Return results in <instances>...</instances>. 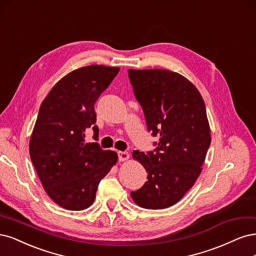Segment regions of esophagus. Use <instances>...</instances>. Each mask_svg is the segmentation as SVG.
Returning <instances> with one entry per match:
<instances>
[{"instance_id":"esophagus-1","label":"esophagus","mask_w":256,"mask_h":256,"mask_svg":"<svg viewBox=\"0 0 256 256\" xmlns=\"http://www.w3.org/2000/svg\"><path fill=\"white\" fill-rule=\"evenodd\" d=\"M128 158H130V155H128V152H126V151H119L118 152V160H119V162H124V160H128Z\"/></svg>"}]
</instances>
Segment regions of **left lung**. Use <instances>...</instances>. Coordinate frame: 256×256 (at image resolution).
Instances as JSON below:
<instances>
[{
	"label": "left lung",
	"instance_id": "1",
	"mask_svg": "<svg viewBox=\"0 0 256 256\" xmlns=\"http://www.w3.org/2000/svg\"><path fill=\"white\" fill-rule=\"evenodd\" d=\"M136 100L144 114L154 151H134L148 180L132 199L144 208H167L178 202L202 171L210 146V130L203 98L178 73L162 69L128 70Z\"/></svg>",
	"mask_w": 256,
	"mask_h": 256
}]
</instances>
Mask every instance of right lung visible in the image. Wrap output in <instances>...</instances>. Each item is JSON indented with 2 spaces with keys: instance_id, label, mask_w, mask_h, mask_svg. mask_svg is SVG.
Listing matches in <instances>:
<instances>
[{
  "instance_id": "obj_1",
  "label": "right lung",
  "mask_w": 256,
  "mask_h": 256,
  "mask_svg": "<svg viewBox=\"0 0 256 256\" xmlns=\"http://www.w3.org/2000/svg\"><path fill=\"white\" fill-rule=\"evenodd\" d=\"M87 66L64 76L41 103L30 140V155L44 190L62 208L82 210L96 199L100 180L118 160L116 152L85 142L98 136L94 104L119 72Z\"/></svg>"
}]
</instances>
